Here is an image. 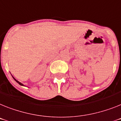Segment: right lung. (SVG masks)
I'll return each mask as SVG.
<instances>
[{"label":"right lung","mask_w":121,"mask_h":121,"mask_svg":"<svg viewBox=\"0 0 121 121\" xmlns=\"http://www.w3.org/2000/svg\"><path fill=\"white\" fill-rule=\"evenodd\" d=\"M12 77H13V76H12ZM13 78L14 79H15V81H16V82H18V84H20V85H21V86H24V85H23V84H21V82H19V81H17V80H16V79H15V78H13Z\"/></svg>","instance_id":"obj_1"}]
</instances>
